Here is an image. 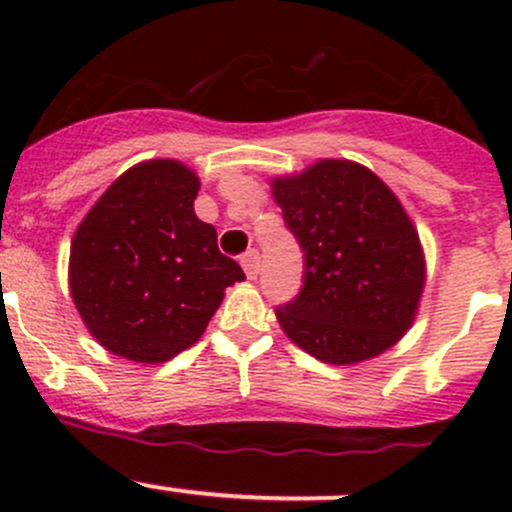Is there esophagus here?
<instances>
[{
  "label": "esophagus",
  "mask_w": 512,
  "mask_h": 512,
  "mask_svg": "<svg viewBox=\"0 0 512 512\" xmlns=\"http://www.w3.org/2000/svg\"><path fill=\"white\" fill-rule=\"evenodd\" d=\"M240 264H243L248 279H257V274H260V252L250 248L243 257H240Z\"/></svg>",
  "instance_id": "obj_1"
}]
</instances>
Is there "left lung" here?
Masks as SVG:
<instances>
[{"instance_id":"1","label":"left lung","mask_w":512,"mask_h":512,"mask_svg":"<svg viewBox=\"0 0 512 512\" xmlns=\"http://www.w3.org/2000/svg\"><path fill=\"white\" fill-rule=\"evenodd\" d=\"M303 250V289L276 308L281 330L334 366L383 354L414 322L426 281L419 233L373 170L325 158L272 180Z\"/></svg>"}]
</instances>
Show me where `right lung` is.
<instances>
[{
    "mask_svg": "<svg viewBox=\"0 0 512 512\" xmlns=\"http://www.w3.org/2000/svg\"><path fill=\"white\" fill-rule=\"evenodd\" d=\"M199 178L156 158L125 170L76 228L69 291L88 332L115 356L163 363L207 330L245 274L195 214Z\"/></svg>",
    "mask_w": 512,
    "mask_h": 512,
    "instance_id": "add662e5",
    "label": "right lung"
}]
</instances>
